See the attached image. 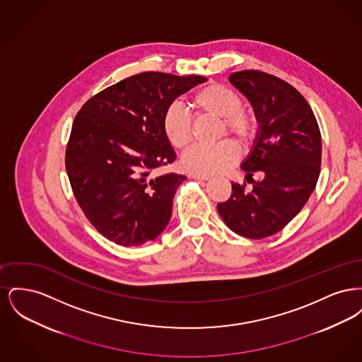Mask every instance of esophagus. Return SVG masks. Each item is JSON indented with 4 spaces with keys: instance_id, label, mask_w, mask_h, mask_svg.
Here are the masks:
<instances>
[{
    "instance_id": "obj_1",
    "label": "esophagus",
    "mask_w": 362,
    "mask_h": 362,
    "mask_svg": "<svg viewBox=\"0 0 362 362\" xmlns=\"http://www.w3.org/2000/svg\"><path fill=\"white\" fill-rule=\"evenodd\" d=\"M191 177L197 179V180H209L210 179L209 175H198V173H191Z\"/></svg>"
}]
</instances>
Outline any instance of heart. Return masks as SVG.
Instances as JSON below:
<instances>
[{"label":"heart","mask_w":362,"mask_h":362,"mask_svg":"<svg viewBox=\"0 0 362 362\" xmlns=\"http://www.w3.org/2000/svg\"><path fill=\"white\" fill-rule=\"evenodd\" d=\"M191 107L198 115L221 119L220 136L229 134L244 148L251 146L258 138V117L254 111L243 107L240 93L230 86L220 83L202 86L194 93ZM161 127L168 142L177 149L186 148L192 138L189 115L177 104H170L164 110ZM239 157L238 145L230 139H225L213 146L195 145L189 148L182 157V167L198 175L224 173L238 163Z\"/></svg>","instance_id":"1"}]
</instances>
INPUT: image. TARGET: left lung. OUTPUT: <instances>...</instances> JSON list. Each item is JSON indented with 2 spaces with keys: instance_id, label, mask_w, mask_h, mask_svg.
<instances>
[{
  "instance_id": "obj_1",
  "label": "left lung",
  "mask_w": 362,
  "mask_h": 362,
  "mask_svg": "<svg viewBox=\"0 0 362 362\" xmlns=\"http://www.w3.org/2000/svg\"><path fill=\"white\" fill-rule=\"evenodd\" d=\"M229 81L252 104L259 134L241 164L252 189L232 183L217 210L235 233L263 239L289 224L310 199L320 173L322 136L310 104L286 81L259 70L232 73ZM254 172L264 173L260 182Z\"/></svg>"
}]
</instances>
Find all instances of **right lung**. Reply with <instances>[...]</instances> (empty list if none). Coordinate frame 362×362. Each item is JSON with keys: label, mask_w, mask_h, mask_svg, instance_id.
<instances>
[{"label": "right lung", "mask_w": 362, "mask_h": 362, "mask_svg": "<svg viewBox=\"0 0 362 362\" xmlns=\"http://www.w3.org/2000/svg\"><path fill=\"white\" fill-rule=\"evenodd\" d=\"M202 76L145 71L92 96L76 115L65 165L89 223L123 247L142 245L165 229L185 175L155 171L175 161L163 133L164 110Z\"/></svg>", "instance_id": "1"}]
</instances>
